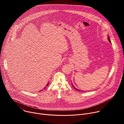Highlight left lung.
Returning <instances> with one entry per match:
<instances>
[{
    "label": "left lung",
    "mask_w": 124,
    "mask_h": 124,
    "mask_svg": "<svg viewBox=\"0 0 124 124\" xmlns=\"http://www.w3.org/2000/svg\"><path fill=\"white\" fill-rule=\"evenodd\" d=\"M108 41H109V42H110V44H111V41H110V38H109V36H108ZM72 85H73V87H74V88H75V89H76V90H78V91H81V90H78V89H77V88H75V87H74V85H73V84H72Z\"/></svg>",
    "instance_id": "left-lung-1"
}]
</instances>
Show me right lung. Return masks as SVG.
I'll list each match as a JSON object with an SVG mask.
<instances>
[{
  "label": "right lung",
  "instance_id": "add662e5",
  "mask_svg": "<svg viewBox=\"0 0 124 124\" xmlns=\"http://www.w3.org/2000/svg\"><path fill=\"white\" fill-rule=\"evenodd\" d=\"M48 84H49V82H48V83H47V85H46V86H48ZM45 88H46V87L44 88V89H45ZM42 90H41V91H42Z\"/></svg>",
  "mask_w": 124,
  "mask_h": 124
}]
</instances>
